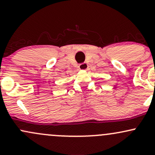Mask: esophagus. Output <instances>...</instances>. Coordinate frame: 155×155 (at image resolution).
Instances as JSON below:
<instances>
[{"mask_svg":"<svg viewBox=\"0 0 155 155\" xmlns=\"http://www.w3.org/2000/svg\"><path fill=\"white\" fill-rule=\"evenodd\" d=\"M79 69H81V70L87 71V70H88L89 66H88V64H87V63H83L79 64Z\"/></svg>","mask_w":155,"mask_h":155,"instance_id":"34e87169","label":"esophagus"}]
</instances>
